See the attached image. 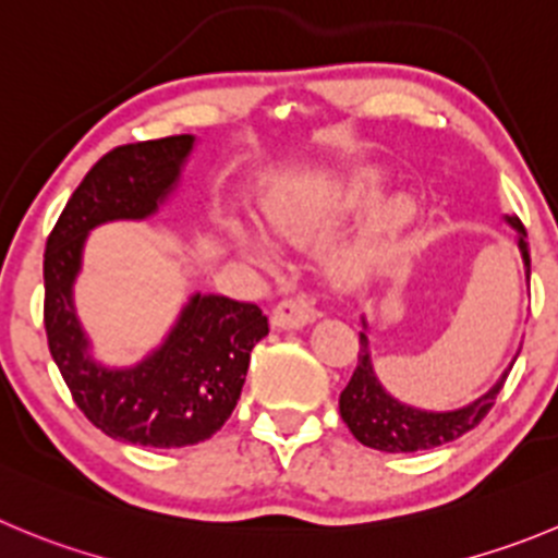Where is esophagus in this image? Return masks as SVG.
I'll return each instance as SVG.
<instances>
[{
	"label": "esophagus",
	"mask_w": 558,
	"mask_h": 558,
	"mask_svg": "<svg viewBox=\"0 0 558 558\" xmlns=\"http://www.w3.org/2000/svg\"><path fill=\"white\" fill-rule=\"evenodd\" d=\"M311 319H314V303H311V296L305 294L283 296V300L272 308L275 327H300Z\"/></svg>",
	"instance_id": "esophagus-1"
}]
</instances>
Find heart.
Wrapping results in <instances>:
<instances>
[{
    "instance_id": "heart-1",
    "label": "heart",
    "mask_w": 558,
    "mask_h": 558,
    "mask_svg": "<svg viewBox=\"0 0 558 558\" xmlns=\"http://www.w3.org/2000/svg\"><path fill=\"white\" fill-rule=\"evenodd\" d=\"M385 192V179L379 173H366L355 181L347 192L336 197L322 211H289V215L275 217V231L289 242H319V239L330 236L338 226L343 222L357 220V217L368 215ZM415 217V208L408 197H390L377 208L372 226L366 228L361 239L352 244L347 253L338 258V272L350 280L366 278L374 269V264L383 258L385 250L397 242L404 231L410 228ZM233 239L239 247L253 258L258 267L272 269L278 264V253L267 239L255 236L247 228H233Z\"/></svg>"
}]
</instances>
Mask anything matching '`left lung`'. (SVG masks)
<instances>
[{
	"label": "left lung",
	"mask_w": 558,
	"mask_h": 558,
	"mask_svg": "<svg viewBox=\"0 0 558 558\" xmlns=\"http://www.w3.org/2000/svg\"><path fill=\"white\" fill-rule=\"evenodd\" d=\"M509 226L518 231V247L523 253L525 264V278L531 275V255L529 242H525V228L518 217H507ZM361 338V350H357V366L352 372L350 385L341 390L338 408H341L343 424L350 426L352 435L361 440L363 446L377 451H424L444 446L449 440H457L465 432L476 429L482 418L493 410L496 404L498 390L507 383V374L501 383L484 393L478 402L468 404V408L454 410V413H424V410L408 408V404L397 402L388 397L379 385L377 374H374L372 357H368V338L366 332H357Z\"/></svg>",
	"instance_id": "obj_1"
}]
</instances>
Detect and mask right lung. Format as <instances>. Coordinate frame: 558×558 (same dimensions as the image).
<instances>
[{
    "label": "right lung",
    "mask_w": 558,
    "mask_h": 558,
    "mask_svg": "<svg viewBox=\"0 0 558 558\" xmlns=\"http://www.w3.org/2000/svg\"><path fill=\"white\" fill-rule=\"evenodd\" d=\"M190 148V134H175L104 154L65 203L44 253L46 338L76 408L104 435L154 449L201 444L231 418L250 352L269 332L267 316L253 303L195 294L159 352L140 366L112 372L87 357L71 283L87 231L156 211Z\"/></svg>",
    "instance_id": "add662e5"
}]
</instances>
